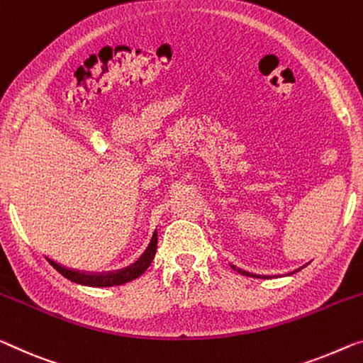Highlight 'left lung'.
Listing matches in <instances>:
<instances>
[{
	"mask_svg": "<svg viewBox=\"0 0 363 363\" xmlns=\"http://www.w3.org/2000/svg\"><path fill=\"white\" fill-rule=\"evenodd\" d=\"M230 267L233 271H237V272H240V274H243V276H250V277H261V276H256V274H250L248 271H243V269H240V267H237V266H233V264H230ZM298 271V269H297Z\"/></svg>",
	"mask_w": 363,
	"mask_h": 363,
	"instance_id": "8db88e82",
	"label": "left lung"
}]
</instances>
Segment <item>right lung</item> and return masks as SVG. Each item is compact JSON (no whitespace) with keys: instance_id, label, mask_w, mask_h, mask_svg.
<instances>
[{"instance_id":"right-lung-1","label":"right lung","mask_w":363,"mask_h":363,"mask_svg":"<svg viewBox=\"0 0 363 363\" xmlns=\"http://www.w3.org/2000/svg\"><path fill=\"white\" fill-rule=\"evenodd\" d=\"M155 250H157V232L154 233L152 238H150L149 247L146 248L136 263H133L131 266L123 267L120 271H111V272H100V274H96V272H84V271H77V269H71V267L61 266L60 263L53 259H48V263L52 264L55 269H57L61 276H65L66 279H69L71 282L76 284H82V286H91V287H111V286H121V284H126L133 281L143 274L144 271L147 269L152 263Z\"/></svg>"}]
</instances>
